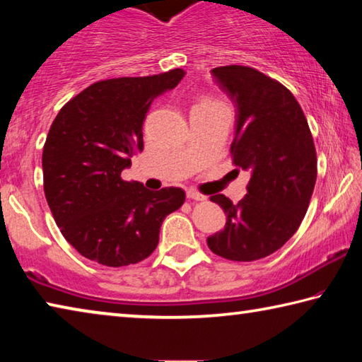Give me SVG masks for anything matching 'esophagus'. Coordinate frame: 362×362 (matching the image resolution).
<instances>
[{
	"label": "esophagus",
	"mask_w": 362,
	"mask_h": 362,
	"mask_svg": "<svg viewBox=\"0 0 362 362\" xmlns=\"http://www.w3.org/2000/svg\"><path fill=\"white\" fill-rule=\"evenodd\" d=\"M187 198L188 199H193V201H206V196L201 194L198 192H193V189H189V192L187 193Z\"/></svg>",
	"instance_id": "esophagus-1"
}]
</instances>
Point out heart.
Listing matches in <instances>:
<instances>
[{"mask_svg": "<svg viewBox=\"0 0 362 362\" xmlns=\"http://www.w3.org/2000/svg\"><path fill=\"white\" fill-rule=\"evenodd\" d=\"M214 105H220V103L216 102V100H212V99H204V100H201L198 105H194V108H198V107H214Z\"/></svg>", "mask_w": 362, "mask_h": 362, "instance_id": "heart-1", "label": "heart"}]
</instances>
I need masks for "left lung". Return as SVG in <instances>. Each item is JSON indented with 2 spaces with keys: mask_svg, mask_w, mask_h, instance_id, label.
<instances>
[{
  "mask_svg": "<svg viewBox=\"0 0 362 362\" xmlns=\"http://www.w3.org/2000/svg\"><path fill=\"white\" fill-rule=\"evenodd\" d=\"M212 75L236 105L231 158L250 180L238 204L211 196L226 223L207 246L226 260H259L291 240L308 209L317 175L313 136L296 97L276 79L244 65L217 66Z\"/></svg>",
  "mask_w": 362,
  "mask_h": 362,
  "instance_id": "1",
  "label": "left lung"
}]
</instances>
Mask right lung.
Masks as SVG:
<instances>
[{
  "mask_svg": "<svg viewBox=\"0 0 362 362\" xmlns=\"http://www.w3.org/2000/svg\"><path fill=\"white\" fill-rule=\"evenodd\" d=\"M183 76L174 69L97 81L52 121L42 148L45 194L64 238L86 259L107 267L142 262L158 246L163 220L185 203L182 188L150 192L121 179L144 150L153 99Z\"/></svg>",
  "mask_w": 362,
  "mask_h": 362,
  "instance_id": "right-lung-1",
  "label": "right lung"
}]
</instances>
